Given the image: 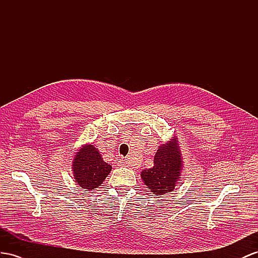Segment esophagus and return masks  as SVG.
I'll use <instances>...</instances> for the list:
<instances>
[{
    "mask_svg": "<svg viewBox=\"0 0 258 258\" xmlns=\"http://www.w3.org/2000/svg\"><path fill=\"white\" fill-rule=\"evenodd\" d=\"M121 163H122V166H124V167H128L130 166V160L128 159H123L121 161Z\"/></svg>",
    "mask_w": 258,
    "mask_h": 258,
    "instance_id": "esophagus-1",
    "label": "esophagus"
}]
</instances>
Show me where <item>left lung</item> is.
I'll return each instance as SVG.
<instances>
[{"label":"left lung","instance_id":"8db88e82","mask_svg":"<svg viewBox=\"0 0 258 258\" xmlns=\"http://www.w3.org/2000/svg\"><path fill=\"white\" fill-rule=\"evenodd\" d=\"M177 138H172L158 148L154 167L142 171V179L151 193L163 195L172 192L181 176L182 154Z\"/></svg>","mask_w":258,"mask_h":258}]
</instances>
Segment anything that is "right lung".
<instances>
[{"instance_id": "right-lung-1", "label": "right lung", "mask_w": 258, "mask_h": 258, "mask_svg": "<svg viewBox=\"0 0 258 258\" xmlns=\"http://www.w3.org/2000/svg\"><path fill=\"white\" fill-rule=\"evenodd\" d=\"M72 167L76 183L82 188L89 190L100 186L112 170L94 145H85L79 149Z\"/></svg>"}]
</instances>
